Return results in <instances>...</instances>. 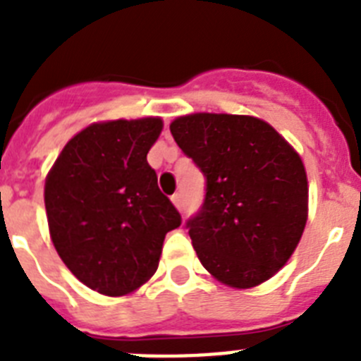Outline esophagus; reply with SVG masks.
<instances>
[{
  "instance_id": "esophagus-1",
  "label": "esophagus",
  "mask_w": 361,
  "mask_h": 361,
  "mask_svg": "<svg viewBox=\"0 0 361 361\" xmlns=\"http://www.w3.org/2000/svg\"><path fill=\"white\" fill-rule=\"evenodd\" d=\"M171 202L175 204V208L177 209H183V195L180 193H175V195H171Z\"/></svg>"
}]
</instances>
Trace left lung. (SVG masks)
I'll use <instances>...</instances> for the list:
<instances>
[{"label": "left lung", "mask_w": 361, "mask_h": 361, "mask_svg": "<svg viewBox=\"0 0 361 361\" xmlns=\"http://www.w3.org/2000/svg\"><path fill=\"white\" fill-rule=\"evenodd\" d=\"M170 130L206 177L202 208L186 222L200 264L229 288L269 280L307 222L300 155L271 124L251 116L191 114Z\"/></svg>", "instance_id": "1"}]
</instances>
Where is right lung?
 I'll list each match as a JSON object with an SVG mask.
<instances>
[{
    "instance_id": "add662e5",
    "label": "right lung",
    "mask_w": 361,
    "mask_h": 361,
    "mask_svg": "<svg viewBox=\"0 0 361 361\" xmlns=\"http://www.w3.org/2000/svg\"><path fill=\"white\" fill-rule=\"evenodd\" d=\"M159 117L94 123L73 135L44 180L50 238L94 291L123 296L157 271L166 233L183 219L146 161Z\"/></svg>"
}]
</instances>
